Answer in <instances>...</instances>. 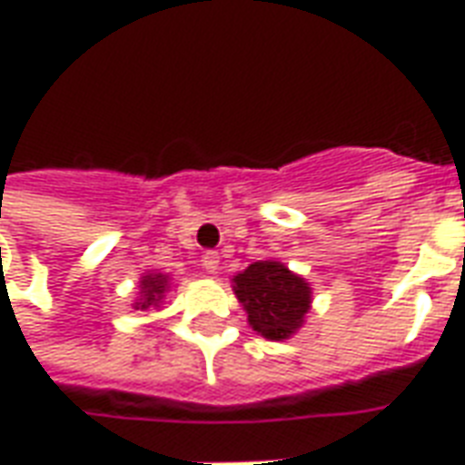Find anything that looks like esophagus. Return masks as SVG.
Returning a JSON list of instances; mask_svg holds the SVG:
<instances>
[{
  "label": "esophagus",
  "mask_w": 465,
  "mask_h": 465,
  "mask_svg": "<svg viewBox=\"0 0 465 465\" xmlns=\"http://www.w3.org/2000/svg\"><path fill=\"white\" fill-rule=\"evenodd\" d=\"M202 269L206 273H216L219 272V253L216 252H206L202 256Z\"/></svg>",
  "instance_id": "obj_1"
}]
</instances>
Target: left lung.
Returning a JSON list of instances; mask_svg holds the SVG:
<instances>
[{
    "mask_svg": "<svg viewBox=\"0 0 465 465\" xmlns=\"http://www.w3.org/2000/svg\"><path fill=\"white\" fill-rule=\"evenodd\" d=\"M232 289L253 331L269 341H286L312 312V283L276 259L249 263L232 279Z\"/></svg>",
    "mask_w": 465,
    "mask_h": 465,
    "instance_id": "8db88e82",
    "label": "left lung"
}]
</instances>
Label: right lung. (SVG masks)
<instances>
[{
	"instance_id": "right-lung-1",
	"label": "right lung",
	"mask_w": 465,
	"mask_h": 465,
	"mask_svg": "<svg viewBox=\"0 0 465 465\" xmlns=\"http://www.w3.org/2000/svg\"><path fill=\"white\" fill-rule=\"evenodd\" d=\"M172 292V276L162 272H146L139 279V293L134 299L132 309L136 312H149V309H162L163 296Z\"/></svg>"
}]
</instances>
